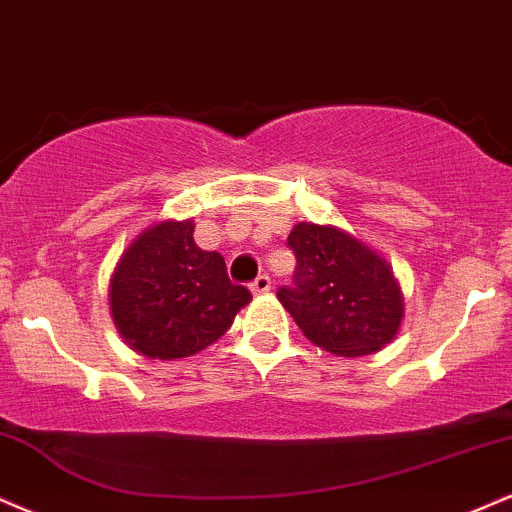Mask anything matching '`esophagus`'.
I'll return each instance as SVG.
<instances>
[{"instance_id":"34e87169","label":"esophagus","mask_w":512,"mask_h":512,"mask_svg":"<svg viewBox=\"0 0 512 512\" xmlns=\"http://www.w3.org/2000/svg\"><path fill=\"white\" fill-rule=\"evenodd\" d=\"M270 285H273V282H270L268 275H258V278L251 282V292H254V294H266V292H270Z\"/></svg>"}]
</instances>
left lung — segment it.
<instances>
[{"mask_svg": "<svg viewBox=\"0 0 512 512\" xmlns=\"http://www.w3.org/2000/svg\"><path fill=\"white\" fill-rule=\"evenodd\" d=\"M287 246L297 266L278 299L314 345L338 357H362L395 338L402 294L381 256L350 234L314 222L294 225Z\"/></svg>", "mask_w": 512, "mask_h": 512, "instance_id": "1", "label": "left lung"}]
</instances>
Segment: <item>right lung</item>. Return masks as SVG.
<instances>
[{
    "label": "right lung",
    "mask_w": 512,
    "mask_h": 512,
    "mask_svg": "<svg viewBox=\"0 0 512 512\" xmlns=\"http://www.w3.org/2000/svg\"><path fill=\"white\" fill-rule=\"evenodd\" d=\"M251 302L234 285L225 258L201 251L194 222H160L126 249L112 278L110 306L131 350L150 359H182L227 333Z\"/></svg>",
    "instance_id": "1"
}]
</instances>
